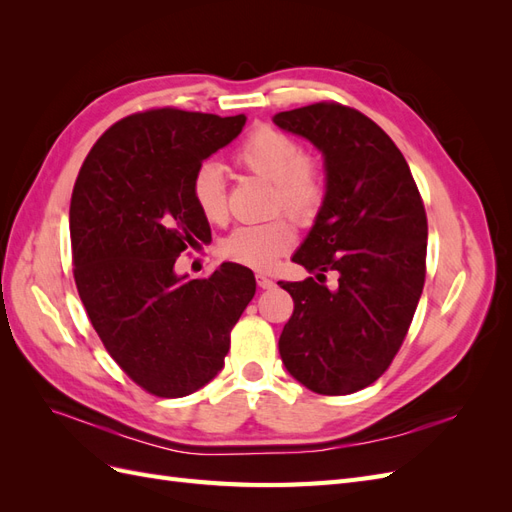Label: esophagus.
<instances>
[{
	"label": "esophagus",
	"mask_w": 512,
	"mask_h": 512,
	"mask_svg": "<svg viewBox=\"0 0 512 512\" xmlns=\"http://www.w3.org/2000/svg\"><path fill=\"white\" fill-rule=\"evenodd\" d=\"M256 284H258V288H262V290H269V288H273L275 286V282L273 280H269L267 275H262V273H258L256 275Z\"/></svg>",
	"instance_id": "obj_1"
}]
</instances>
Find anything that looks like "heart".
Listing matches in <instances>:
<instances>
[{
    "label": "heart",
    "mask_w": 512,
    "mask_h": 512,
    "mask_svg": "<svg viewBox=\"0 0 512 512\" xmlns=\"http://www.w3.org/2000/svg\"><path fill=\"white\" fill-rule=\"evenodd\" d=\"M235 164L258 177L273 181V211H286L294 220L309 222L320 213L327 198V183L320 166L307 156L299 138L273 126H258L235 151ZM190 194L200 215L211 224L228 218V190L222 168L203 162L192 175ZM297 232L288 218L265 224H247L230 232L222 254L230 262L256 271H269L292 250Z\"/></svg>",
    "instance_id": "heart-1"
}]
</instances>
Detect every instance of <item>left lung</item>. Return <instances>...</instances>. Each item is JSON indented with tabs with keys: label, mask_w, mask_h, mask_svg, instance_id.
I'll list each match as a JSON object with an SVG mask.
<instances>
[{
	"label": "left lung",
	"mask_w": 512,
	"mask_h": 512,
	"mask_svg": "<svg viewBox=\"0 0 512 512\" xmlns=\"http://www.w3.org/2000/svg\"><path fill=\"white\" fill-rule=\"evenodd\" d=\"M327 166V198L292 262L316 277L277 282L294 312L280 335L286 369L309 391L348 395L376 382L408 335L425 286L427 213L404 153L376 121L339 102L275 115ZM338 286L326 288V273Z\"/></svg>",
	"instance_id": "left-lung-1"
}]
</instances>
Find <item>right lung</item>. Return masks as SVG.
<instances>
[{
    "label": "right lung",
    "mask_w": 512,
    "mask_h": 512,
    "mask_svg": "<svg viewBox=\"0 0 512 512\" xmlns=\"http://www.w3.org/2000/svg\"><path fill=\"white\" fill-rule=\"evenodd\" d=\"M245 117L149 108L91 147L70 200L72 273L91 327L132 382L185 397L218 374L230 331L256 292L254 273L224 262L185 280L177 258L211 241L190 181L239 136Z\"/></svg>",
    "instance_id": "1"
}]
</instances>
